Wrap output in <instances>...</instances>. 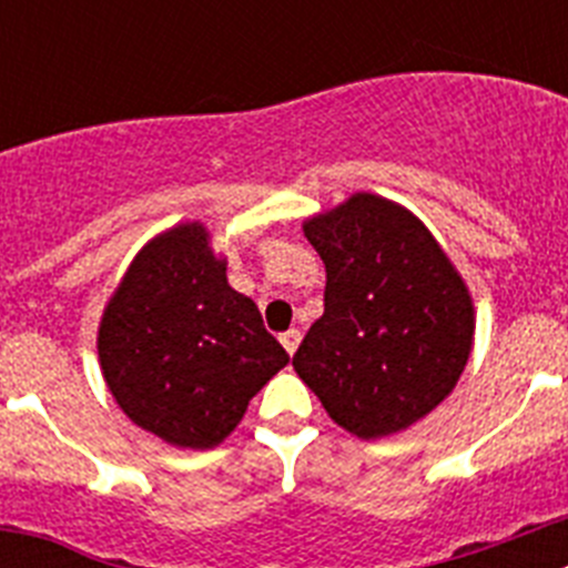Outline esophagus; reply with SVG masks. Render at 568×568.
Instances as JSON below:
<instances>
[{"instance_id": "34e87169", "label": "esophagus", "mask_w": 568, "mask_h": 568, "mask_svg": "<svg viewBox=\"0 0 568 568\" xmlns=\"http://www.w3.org/2000/svg\"><path fill=\"white\" fill-rule=\"evenodd\" d=\"M281 344H284V349H287L290 355H295V349H298V344H301L298 329H287V333H281Z\"/></svg>"}]
</instances>
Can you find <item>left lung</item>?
I'll return each mask as SVG.
<instances>
[{
  "label": "left lung",
  "instance_id": "1",
  "mask_svg": "<svg viewBox=\"0 0 568 568\" xmlns=\"http://www.w3.org/2000/svg\"><path fill=\"white\" fill-rule=\"evenodd\" d=\"M304 235L327 287L295 373L346 433H400L464 373L475 335L469 290L424 222L381 195L355 193L307 219Z\"/></svg>",
  "mask_w": 568,
  "mask_h": 568
}]
</instances>
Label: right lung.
Segmentation results:
<instances>
[{
    "label": "right lung",
    "instance_id": "1",
    "mask_svg": "<svg viewBox=\"0 0 568 568\" xmlns=\"http://www.w3.org/2000/svg\"><path fill=\"white\" fill-rule=\"evenodd\" d=\"M99 361L135 426L182 449H213L290 355L227 284L207 230L190 222L139 250L104 307Z\"/></svg>",
    "mask_w": 568,
    "mask_h": 568
}]
</instances>
